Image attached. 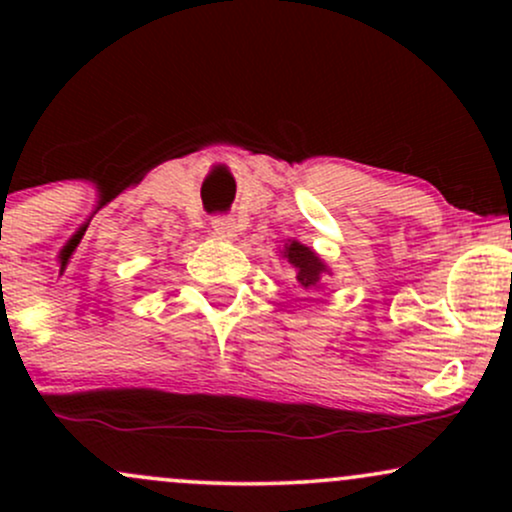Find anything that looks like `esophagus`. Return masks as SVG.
<instances>
[{
	"label": "esophagus",
	"mask_w": 512,
	"mask_h": 512,
	"mask_svg": "<svg viewBox=\"0 0 512 512\" xmlns=\"http://www.w3.org/2000/svg\"><path fill=\"white\" fill-rule=\"evenodd\" d=\"M211 228H214L216 236L223 240L236 238V221H233L231 216H214V219H211Z\"/></svg>",
	"instance_id": "obj_1"
}]
</instances>
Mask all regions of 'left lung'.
<instances>
[{
  "instance_id": "1",
  "label": "left lung",
  "mask_w": 512,
  "mask_h": 512,
  "mask_svg": "<svg viewBox=\"0 0 512 512\" xmlns=\"http://www.w3.org/2000/svg\"><path fill=\"white\" fill-rule=\"evenodd\" d=\"M281 257H286L289 264L296 267V279L303 289H320L322 276L330 274L327 264L317 257V252L305 248L298 240H289L284 250H281Z\"/></svg>"
}]
</instances>
